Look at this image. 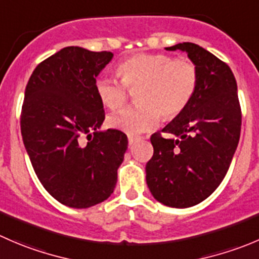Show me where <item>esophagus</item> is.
I'll return each instance as SVG.
<instances>
[{
  "instance_id": "1",
  "label": "esophagus",
  "mask_w": 259,
  "mask_h": 259,
  "mask_svg": "<svg viewBox=\"0 0 259 259\" xmlns=\"http://www.w3.org/2000/svg\"><path fill=\"white\" fill-rule=\"evenodd\" d=\"M127 140H129V147L130 148H132L133 147V145H134L135 144V143H137V142H139V138H134V137H129V138H127Z\"/></svg>"
}]
</instances>
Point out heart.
Listing matches in <instances>:
<instances>
[{
	"label": "heart",
	"instance_id": "heart-1",
	"mask_svg": "<svg viewBox=\"0 0 259 259\" xmlns=\"http://www.w3.org/2000/svg\"><path fill=\"white\" fill-rule=\"evenodd\" d=\"M121 81L111 77L97 78L95 87L100 101L117 110L126 101L125 86L138 87L139 104L109 117V125L129 135L148 132L158 125L160 114L173 117L190 104L197 86V69L190 60L173 59L160 53L133 55L117 68Z\"/></svg>",
	"mask_w": 259,
	"mask_h": 259
}]
</instances>
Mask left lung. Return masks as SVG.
<instances>
[{
	"label": "left lung",
	"instance_id": "left-lung-1",
	"mask_svg": "<svg viewBox=\"0 0 259 259\" xmlns=\"http://www.w3.org/2000/svg\"><path fill=\"white\" fill-rule=\"evenodd\" d=\"M165 50H181L197 69V86L190 104L162 132L150 138L153 157L145 165L153 197L169 207H191L211 195L232 163L240 137L237 81L224 62L193 42Z\"/></svg>",
	"mask_w": 259,
	"mask_h": 259
}]
</instances>
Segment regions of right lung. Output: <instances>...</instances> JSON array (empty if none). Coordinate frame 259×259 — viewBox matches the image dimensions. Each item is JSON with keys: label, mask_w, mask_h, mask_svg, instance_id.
Returning <instances> with one entry per match:
<instances>
[{"label": "right lung", "mask_w": 259, "mask_h": 259, "mask_svg": "<svg viewBox=\"0 0 259 259\" xmlns=\"http://www.w3.org/2000/svg\"><path fill=\"white\" fill-rule=\"evenodd\" d=\"M112 58L63 48L40 63L25 89L21 135L32 168L55 200L74 209L111 196L127 149L124 133L101 130L104 104L95 83Z\"/></svg>", "instance_id": "right-lung-1"}]
</instances>
